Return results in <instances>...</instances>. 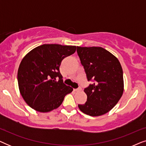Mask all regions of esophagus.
<instances>
[{"mask_svg": "<svg viewBox=\"0 0 146 146\" xmlns=\"http://www.w3.org/2000/svg\"><path fill=\"white\" fill-rule=\"evenodd\" d=\"M82 90V88L80 87H79L78 88H76V89H74V91L75 92H79V91H81Z\"/></svg>", "mask_w": 146, "mask_h": 146, "instance_id": "34e87169", "label": "esophagus"}]
</instances>
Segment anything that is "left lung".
<instances>
[{"label": "left lung", "instance_id": "8db88e82", "mask_svg": "<svg viewBox=\"0 0 146 146\" xmlns=\"http://www.w3.org/2000/svg\"><path fill=\"white\" fill-rule=\"evenodd\" d=\"M87 79L94 82L84 89L87 101L78 104L91 116L105 114L116 105L123 92V70L116 57L102 47L77 46Z\"/></svg>", "mask_w": 146, "mask_h": 146}]
</instances>
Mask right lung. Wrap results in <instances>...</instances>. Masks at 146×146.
<instances>
[{"mask_svg": "<svg viewBox=\"0 0 146 146\" xmlns=\"http://www.w3.org/2000/svg\"><path fill=\"white\" fill-rule=\"evenodd\" d=\"M76 50L75 46L43 44L24 57L17 80L20 92L30 107L40 112L52 111L72 92L71 87L63 82L59 68L62 60Z\"/></svg>", "mask_w": 146, "mask_h": 146, "instance_id": "1", "label": "right lung"}]
</instances>
